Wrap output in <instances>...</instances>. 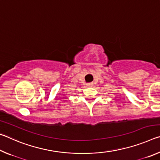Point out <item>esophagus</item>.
Masks as SVG:
<instances>
[{
    "instance_id": "obj_1",
    "label": "esophagus",
    "mask_w": 160,
    "mask_h": 160,
    "mask_svg": "<svg viewBox=\"0 0 160 160\" xmlns=\"http://www.w3.org/2000/svg\"><path fill=\"white\" fill-rule=\"evenodd\" d=\"M87 86H88V87H92L93 84L92 83H88V84H87Z\"/></svg>"
}]
</instances>
